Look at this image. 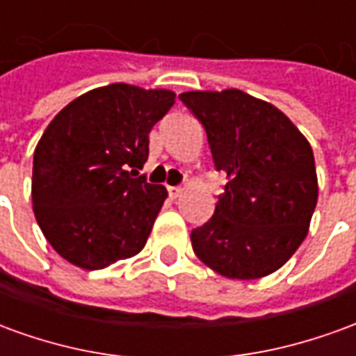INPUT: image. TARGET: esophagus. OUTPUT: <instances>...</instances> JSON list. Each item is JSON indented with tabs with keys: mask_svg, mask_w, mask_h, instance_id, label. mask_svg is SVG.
Masks as SVG:
<instances>
[{
	"mask_svg": "<svg viewBox=\"0 0 356 356\" xmlns=\"http://www.w3.org/2000/svg\"><path fill=\"white\" fill-rule=\"evenodd\" d=\"M168 193H170L171 198H177L179 194L183 193V188L181 186H168Z\"/></svg>",
	"mask_w": 356,
	"mask_h": 356,
	"instance_id": "34e87169",
	"label": "esophagus"
}]
</instances>
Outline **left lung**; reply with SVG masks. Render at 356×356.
Returning <instances> with one entry per match:
<instances>
[{
    "instance_id": "left-lung-1",
    "label": "left lung",
    "mask_w": 356,
    "mask_h": 356,
    "mask_svg": "<svg viewBox=\"0 0 356 356\" xmlns=\"http://www.w3.org/2000/svg\"><path fill=\"white\" fill-rule=\"evenodd\" d=\"M179 99L204 125L216 170L229 177L216 213L191 232L194 254L227 278L275 273L305 240L318 198L309 140L270 102L240 89Z\"/></svg>"
}]
</instances>
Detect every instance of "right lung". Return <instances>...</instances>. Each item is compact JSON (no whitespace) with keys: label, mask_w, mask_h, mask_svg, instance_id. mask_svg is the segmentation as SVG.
I'll use <instances>...</instances> for the list:
<instances>
[{"label":"right lung","mask_w":356,"mask_h":356,"mask_svg":"<svg viewBox=\"0 0 356 356\" xmlns=\"http://www.w3.org/2000/svg\"><path fill=\"white\" fill-rule=\"evenodd\" d=\"M173 104L168 89L112 83L74 99L47 125L34 152L32 204L66 261L97 270L145 248L168 191L139 170L148 133Z\"/></svg>","instance_id":"1"}]
</instances>
